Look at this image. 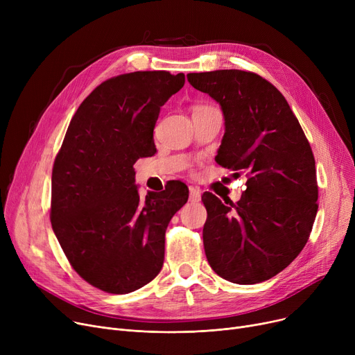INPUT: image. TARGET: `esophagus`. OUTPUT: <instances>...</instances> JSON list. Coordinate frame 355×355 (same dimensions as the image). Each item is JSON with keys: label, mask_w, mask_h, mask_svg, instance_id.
Wrapping results in <instances>:
<instances>
[{"label": "esophagus", "mask_w": 355, "mask_h": 355, "mask_svg": "<svg viewBox=\"0 0 355 355\" xmlns=\"http://www.w3.org/2000/svg\"><path fill=\"white\" fill-rule=\"evenodd\" d=\"M201 200V193L194 189V187H190V201L191 202H198Z\"/></svg>", "instance_id": "esophagus-1"}]
</instances>
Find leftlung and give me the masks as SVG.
Masks as SVG:
<instances>
[{
    "mask_svg": "<svg viewBox=\"0 0 355 355\" xmlns=\"http://www.w3.org/2000/svg\"><path fill=\"white\" fill-rule=\"evenodd\" d=\"M187 79L225 116L216 162L249 177L237 202L202 194L207 260L233 284L268 281L301 253L318 211L311 145L282 93L259 74L232 69Z\"/></svg>",
    "mask_w": 355,
    "mask_h": 355,
    "instance_id": "8db88e82",
    "label": "left lung"
}]
</instances>
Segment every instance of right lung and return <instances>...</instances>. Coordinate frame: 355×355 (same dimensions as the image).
<instances>
[{"label": "right lung", "instance_id": "1", "mask_svg": "<svg viewBox=\"0 0 355 355\" xmlns=\"http://www.w3.org/2000/svg\"><path fill=\"white\" fill-rule=\"evenodd\" d=\"M184 73L134 71L101 83L71 118L51 174V227L70 265L109 293L149 284L164 263L165 230L189 200L173 181L139 197L134 164L157 153L161 106Z\"/></svg>", "mask_w": 355, "mask_h": 355}]
</instances>
